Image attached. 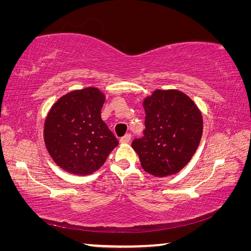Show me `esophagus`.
<instances>
[{"mask_svg": "<svg viewBox=\"0 0 251 251\" xmlns=\"http://www.w3.org/2000/svg\"><path fill=\"white\" fill-rule=\"evenodd\" d=\"M130 138H131V135L130 134H126L125 136H123L121 138V143H129L130 142Z\"/></svg>", "mask_w": 251, "mask_h": 251, "instance_id": "obj_1", "label": "esophagus"}]
</instances>
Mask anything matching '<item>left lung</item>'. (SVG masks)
Instances as JSON below:
<instances>
[{
  "label": "left lung",
  "mask_w": 251,
  "mask_h": 251,
  "mask_svg": "<svg viewBox=\"0 0 251 251\" xmlns=\"http://www.w3.org/2000/svg\"><path fill=\"white\" fill-rule=\"evenodd\" d=\"M144 136L131 147L144 171L157 177L174 175L192 159L202 135L201 113L179 91L157 90L144 100Z\"/></svg>",
  "instance_id": "left-lung-1"
}]
</instances>
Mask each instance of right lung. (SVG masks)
Here are the masks:
<instances>
[{
  "instance_id": "obj_1",
  "label": "right lung",
  "mask_w": 251,
  "mask_h": 251,
  "mask_svg": "<svg viewBox=\"0 0 251 251\" xmlns=\"http://www.w3.org/2000/svg\"><path fill=\"white\" fill-rule=\"evenodd\" d=\"M104 100L99 88L87 87L62 96L50 108L44 125L45 145L66 172L90 175L118 145L100 117Z\"/></svg>"
}]
</instances>
